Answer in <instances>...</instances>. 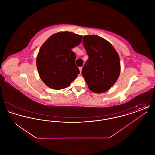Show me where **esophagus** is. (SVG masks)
<instances>
[{
    "instance_id": "1",
    "label": "esophagus",
    "mask_w": 155,
    "mask_h": 155,
    "mask_svg": "<svg viewBox=\"0 0 155 155\" xmlns=\"http://www.w3.org/2000/svg\"><path fill=\"white\" fill-rule=\"evenodd\" d=\"M79 69H80V73H81V71H82V67H80V68H79Z\"/></svg>"
}]
</instances>
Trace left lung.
I'll use <instances>...</instances> for the list:
<instances>
[{
  "label": "left lung",
  "mask_w": 155,
  "mask_h": 155,
  "mask_svg": "<svg viewBox=\"0 0 155 155\" xmlns=\"http://www.w3.org/2000/svg\"><path fill=\"white\" fill-rule=\"evenodd\" d=\"M82 44L89 58L82 70L88 88L95 93L108 91L117 80L120 61L109 42L97 35H85Z\"/></svg>",
  "instance_id": "left-lung-1"
}]
</instances>
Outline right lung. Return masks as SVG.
Listing matches in <instances>:
<instances>
[{
	"instance_id": "right-lung-1",
	"label": "right lung",
	"mask_w": 155,
	"mask_h": 155,
	"mask_svg": "<svg viewBox=\"0 0 155 155\" xmlns=\"http://www.w3.org/2000/svg\"><path fill=\"white\" fill-rule=\"evenodd\" d=\"M82 38L71 32H61L52 35L42 45L37 56V69L48 87L66 88L80 74L71 49L81 43Z\"/></svg>"
}]
</instances>
